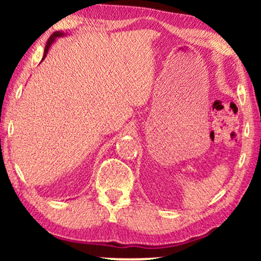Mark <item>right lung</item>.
Wrapping results in <instances>:
<instances>
[{"label":"right lung","mask_w":261,"mask_h":261,"mask_svg":"<svg viewBox=\"0 0 261 261\" xmlns=\"http://www.w3.org/2000/svg\"><path fill=\"white\" fill-rule=\"evenodd\" d=\"M64 35H66V34H65V33H63V32H55V33H53V34L51 35V37H49V39L47 40V44H46V46H45L44 57H42L41 62L46 58V56H47V53H48V49H49V47H51V46L53 45V42H55L58 38H63ZM41 62H40V63H41Z\"/></svg>","instance_id":"right-lung-1"}]
</instances>
